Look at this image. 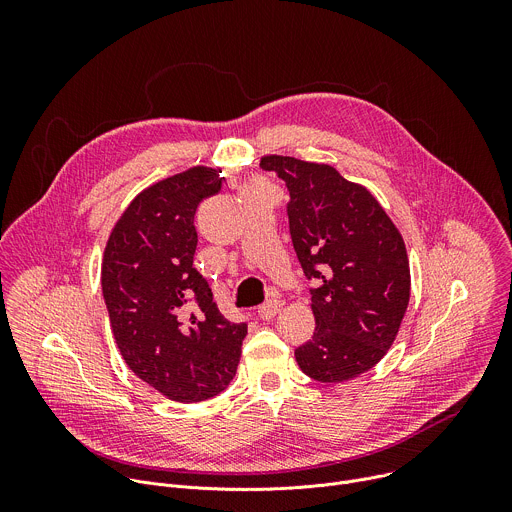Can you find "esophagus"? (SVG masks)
Segmentation results:
<instances>
[{
	"mask_svg": "<svg viewBox=\"0 0 512 512\" xmlns=\"http://www.w3.org/2000/svg\"><path fill=\"white\" fill-rule=\"evenodd\" d=\"M281 308H283V304L279 300H267L263 306H259L257 314L261 320H271L281 312Z\"/></svg>",
	"mask_w": 512,
	"mask_h": 512,
	"instance_id": "esophagus-1",
	"label": "esophagus"
}]
</instances>
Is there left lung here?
<instances>
[{"mask_svg":"<svg viewBox=\"0 0 512 512\" xmlns=\"http://www.w3.org/2000/svg\"><path fill=\"white\" fill-rule=\"evenodd\" d=\"M289 190V233L312 289L316 330L296 348L300 369L320 383L371 371L393 346L405 316L411 273L403 237L379 200L332 166L263 156Z\"/></svg>","mask_w":512,"mask_h":512,"instance_id":"obj_1","label":"left lung"}]
</instances>
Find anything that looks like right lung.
<instances>
[{
  "label": "right lung",
  "mask_w": 512,
  "mask_h": 512,
  "mask_svg": "<svg viewBox=\"0 0 512 512\" xmlns=\"http://www.w3.org/2000/svg\"><path fill=\"white\" fill-rule=\"evenodd\" d=\"M221 172L192 166L141 190L117 218L101 263L103 298L127 367L170 401L198 403L229 387L247 324H233L192 267L198 204Z\"/></svg>",
  "instance_id": "right-lung-1"
}]
</instances>
